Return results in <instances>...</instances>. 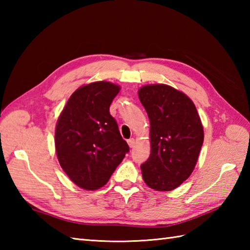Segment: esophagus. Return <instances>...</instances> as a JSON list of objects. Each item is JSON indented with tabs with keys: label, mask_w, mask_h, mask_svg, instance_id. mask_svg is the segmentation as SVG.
I'll list each match as a JSON object with an SVG mask.
<instances>
[{
	"label": "esophagus",
	"mask_w": 250,
	"mask_h": 250,
	"mask_svg": "<svg viewBox=\"0 0 250 250\" xmlns=\"http://www.w3.org/2000/svg\"><path fill=\"white\" fill-rule=\"evenodd\" d=\"M128 144H129L130 148H133V147H134V145H135V141H134V139H130V140H128Z\"/></svg>",
	"instance_id": "obj_1"
}]
</instances>
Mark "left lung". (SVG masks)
<instances>
[{"label":"left lung","mask_w":250,"mask_h":250,"mask_svg":"<svg viewBox=\"0 0 250 250\" xmlns=\"http://www.w3.org/2000/svg\"><path fill=\"white\" fill-rule=\"evenodd\" d=\"M139 98L150 122V156L141 166L143 179L157 191L179 187L198 162L203 125L188 95L168 84H146Z\"/></svg>","instance_id":"1"}]
</instances>
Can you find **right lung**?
Instances as JSON below:
<instances>
[{"label":"right lung","instance_id":"add662e5","mask_svg":"<svg viewBox=\"0 0 250 250\" xmlns=\"http://www.w3.org/2000/svg\"><path fill=\"white\" fill-rule=\"evenodd\" d=\"M120 91L110 82H94L74 92L58 118L55 146L58 160L72 182L97 190L129 152L109 106Z\"/></svg>","mask_w":250,"mask_h":250}]
</instances>
